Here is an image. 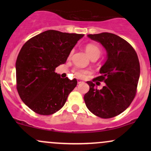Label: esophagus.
<instances>
[{
    "mask_svg": "<svg viewBox=\"0 0 151 151\" xmlns=\"http://www.w3.org/2000/svg\"><path fill=\"white\" fill-rule=\"evenodd\" d=\"M77 83L78 84H81V83H84V81L80 80V79H77Z\"/></svg>",
    "mask_w": 151,
    "mask_h": 151,
    "instance_id": "obj_1",
    "label": "esophagus"
}]
</instances>
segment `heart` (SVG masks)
I'll list each match as a JSON object with an SVG mask.
<instances>
[{
  "label": "heart",
  "instance_id": "1",
  "mask_svg": "<svg viewBox=\"0 0 151 151\" xmlns=\"http://www.w3.org/2000/svg\"><path fill=\"white\" fill-rule=\"evenodd\" d=\"M85 50L90 58H99L101 53V50L100 47L94 43H89L85 46ZM90 72L89 70H81V69H75L74 70V74L76 77L79 79H83L86 77V74H89Z\"/></svg>",
  "mask_w": 151,
  "mask_h": 151
}]
</instances>
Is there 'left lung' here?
<instances>
[{
	"label": "left lung",
	"mask_w": 151,
	"mask_h": 151,
	"mask_svg": "<svg viewBox=\"0 0 151 151\" xmlns=\"http://www.w3.org/2000/svg\"><path fill=\"white\" fill-rule=\"evenodd\" d=\"M87 37L104 47L106 60L100 68L101 75L93 79L104 81L105 86L99 90L93 81H86L89 91L84 95V101L94 115L103 119L114 117L124 112L135 97L140 77L139 60L132 46L116 35L101 32Z\"/></svg>",
	"instance_id": "1"
}]
</instances>
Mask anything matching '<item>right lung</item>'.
<instances>
[{
    "label": "right lung",
    "mask_w": 151,
    "mask_h": 151,
    "mask_svg": "<svg viewBox=\"0 0 151 151\" xmlns=\"http://www.w3.org/2000/svg\"><path fill=\"white\" fill-rule=\"evenodd\" d=\"M83 34L47 30L25 43L15 64L17 89L35 113L51 115L65 105L77 86L76 79L61 78L55 68L65 64Z\"/></svg>",
    "instance_id": "obj_1"
}]
</instances>
